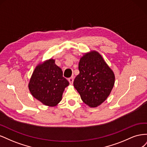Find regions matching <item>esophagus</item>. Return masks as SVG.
<instances>
[{
	"label": "esophagus",
	"instance_id": "esophagus-1",
	"mask_svg": "<svg viewBox=\"0 0 147 147\" xmlns=\"http://www.w3.org/2000/svg\"><path fill=\"white\" fill-rule=\"evenodd\" d=\"M68 80H69V83H70V84H73V82H74V77H70V78H69V79H68Z\"/></svg>",
	"mask_w": 147,
	"mask_h": 147
}]
</instances>
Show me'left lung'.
I'll return each instance as SVG.
<instances>
[{
	"instance_id": "1",
	"label": "left lung",
	"mask_w": 147,
	"mask_h": 147,
	"mask_svg": "<svg viewBox=\"0 0 147 147\" xmlns=\"http://www.w3.org/2000/svg\"><path fill=\"white\" fill-rule=\"evenodd\" d=\"M80 74L74 86L84 104L97 107L107 99L115 84V74L102 56L96 51L86 53L80 59Z\"/></svg>"
}]
</instances>
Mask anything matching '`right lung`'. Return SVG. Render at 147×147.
<instances>
[{
    "label": "right lung",
    "mask_w": 147,
    "mask_h": 147,
    "mask_svg": "<svg viewBox=\"0 0 147 147\" xmlns=\"http://www.w3.org/2000/svg\"><path fill=\"white\" fill-rule=\"evenodd\" d=\"M63 75L55 59H50L38 64L28 84L31 94L43 105L56 106L62 100L65 88L69 84Z\"/></svg>",
    "instance_id": "obj_1"
}]
</instances>
